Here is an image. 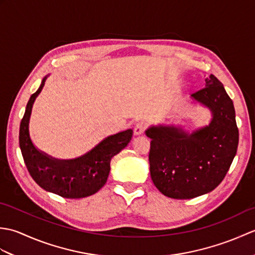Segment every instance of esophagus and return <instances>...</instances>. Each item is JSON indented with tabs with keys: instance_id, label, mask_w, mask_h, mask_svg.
Instances as JSON below:
<instances>
[{
	"instance_id": "34e87169",
	"label": "esophagus",
	"mask_w": 255,
	"mask_h": 255,
	"mask_svg": "<svg viewBox=\"0 0 255 255\" xmlns=\"http://www.w3.org/2000/svg\"><path fill=\"white\" fill-rule=\"evenodd\" d=\"M145 128H147V124H144L143 122H139L136 125H134L133 128V133L134 134H141L144 132Z\"/></svg>"
}]
</instances>
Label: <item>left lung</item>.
Returning a JSON list of instances; mask_svg holds the SVG:
<instances>
[{
  "label": "left lung",
  "mask_w": 255,
  "mask_h": 255,
  "mask_svg": "<svg viewBox=\"0 0 255 255\" xmlns=\"http://www.w3.org/2000/svg\"><path fill=\"white\" fill-rule=\"evenodd\" d=\"M205 81V88L192 97L213 114L208 126L192 133L161 125L145 130L151 139V178L167 197L189 199L211 192L225 178L237 153L239 130L234 103L215 75Z\"/></svg>",
  "instance_id": "left-lung-1"
}]
</instances>
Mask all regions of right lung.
Segmentation results:
<instances>
[{
  "mask_svg": "<svg viewBox=\"0 0 255 255\" xmlns=\"http://www.w3.org/2000/svg\"><path fill=\"white\" fill-rule=\"evenodd\" d=\"M47 77L27 103L19 126V147L30 176L47 192L64 198H83L93 195L105 185L114 155L130 142L131 129L105 138L82 156L58 160L38 150L29 137V118L32 104L44 88Z\"/></svg>",
  "mask_w": 255,
  "mask_h": 255,
  "instance_id": "right-lung-1",
  "label": "right lung"
}]
</instances>
